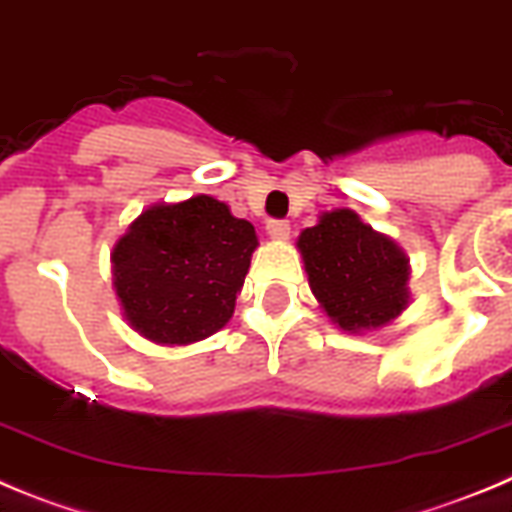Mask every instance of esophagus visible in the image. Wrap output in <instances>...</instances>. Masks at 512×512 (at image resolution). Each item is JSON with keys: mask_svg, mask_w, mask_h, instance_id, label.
Instances as JSON below:
<instances>
[{"mask_svg": "<svg viewBox=\"0 0 512 512\" xmlns=\"http://www.w3.org/2000/svg\"><path fill=\"white\" fill-rule=\"evenodd\" d=\"M267 234H270V239H288L290 224L283 219H273V222H267Z\"/></svg>", "mask_w": 512, "mask_h": 512, "instance_id": "obj_1", "label": "esophagus"}]
</instances>
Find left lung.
<instances>
[{
	"label": "left lung",
	"instance_id": "left-lung-1",
	"mask_svg": "<svg viewBox=\"0 0 512 512\" xmlns=\"http://www.w3.org/2000/svg\"><path fill=\"white\" fill-rule=\"evenodd\" d=\"M308 285L326 316L359 334L388 326L411 303V260L352 209L324 211L296 242Z\"/></svg>",
	"mask_w": 512,
	"mask_h": 512
}]
</instances>
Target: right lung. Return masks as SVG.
I'll return each instance as SVG.
<instances>
[{
	"instance_id": "add662e5",
	"label": "right lung",
	"mask_w": 512,
	"mask_h": 512,
	"mask_svg": "<svg viewBox=\"0 0 512 512\" xmlns=\"http://www.w3.org/2000/svg\"><path fill=\"white\" fill-rule=\"evenodd\" d=\"M257 234L214 196L147 206L114 242L122 316L155 344L186 347L229 324Z\"/></svg>"
}]
</instances>
